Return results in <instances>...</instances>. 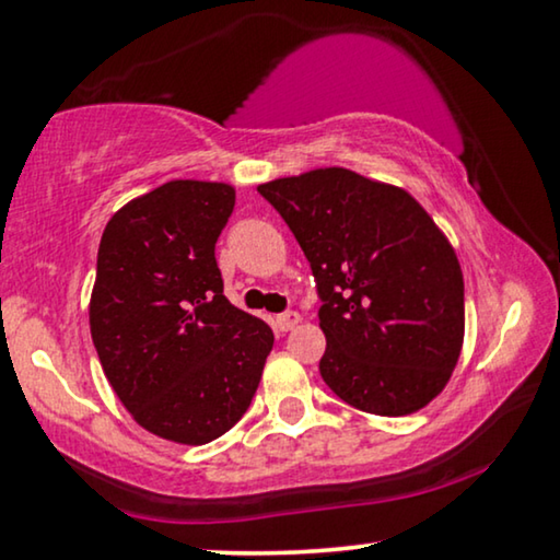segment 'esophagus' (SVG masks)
I'll return each mask as SVG.
<instances>
[{"label": "esophagus", "mask_w": 560, "mask_h": 560, "mask_svg": "<svg viewBox=\"0 0 560 560\" xmlns=\"http://www.w3.org/2000/svg\"><path fill=\"white\" fill-rule=\"evenodd\" d=\"M299 322H302V316H299L296 312H283V314L277 316V319H273V324H277L279 331H291Z\"/></svg>", "instance_id": "1"}]
</instances>
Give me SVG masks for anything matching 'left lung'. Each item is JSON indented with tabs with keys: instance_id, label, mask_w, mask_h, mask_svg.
<instances>
[{
	"instance_id": "obj_1",
	"label": "left lung",
	"mask_w": 560,
	"mask_h": 560,
	"mask_svg": "<svg viewBox=\"0 0 560 560\" xmlns=\"http://www.w3.org/2000/svg\"><path fill=\"white\" fill-rule=\"evenodd\" d=\"M306 256L322 296V380L357 410L399 417L445 389L465 337L455 248L407 194L347 168L258 186Z\"/></svg>"
}]
</instances>
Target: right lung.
<instances>
[{"label": "right lung", "mask_w": 560, "mask_h": 560, "mask_svg": "<svg viewBox=\"0 0 560 560\" xmlns=\"http://www.w3.org/2000/svg\"><path fill=\"white\" fill-rule=\"evenodd\" d=\"M229 183L168 180L107 221L90 334L125 410L153 435L206 445L252 405L273 347L266 322L223 296L215 241Z\"/></svg>", "instance_id": "1"}]
</instances>
